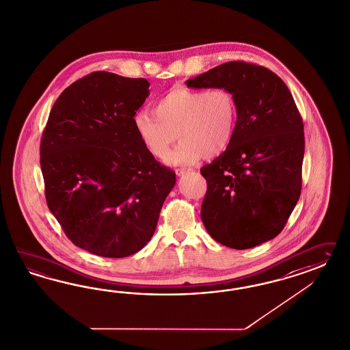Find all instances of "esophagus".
Wrapping results in <instances>:
<instances>
[{"mask_svg": "<svg viewBox=\"0 0 350 350\" xmlns=\"http://www.w3.org/2000/svg\"><path fill=\"white\" fill-rule=\"evenodd\" d=\"M191 170H186V168H177L176 170V174L177 176H183V174H186L187 172H190Z\"/></svg>", "mask_w": 350, "mask_h": 350, "instance_id": "34e87169", "label": "esophagus"}]
</instances>
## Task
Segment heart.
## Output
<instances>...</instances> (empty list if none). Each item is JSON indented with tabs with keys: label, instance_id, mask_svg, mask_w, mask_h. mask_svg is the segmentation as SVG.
<instances>
[{
	"label": "heart",
	"instance_id": "1",
	"mask_svg": "<svg viewBox=\"0 0 350 350\" xmlns=\"http://www.w3.org/2000/svg\"><path fill=\"white\" fill-rule=\"evenodd\" d=\"M135 132L158 159H164L170 148L182 138L168 157L172 165H190L209 155H219L231 146L237 128V103L224 87L192 90L172 87L157 100L151 111H139L133 118Z\"/></svg>",
	"mask_w": 350,
	"mask_h": 350
}]
</instances>
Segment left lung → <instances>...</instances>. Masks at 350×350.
<instances>
[{
  "instance_id": "left-lung-1",
  "label": "left lung",
  "mask_w": 350,
  "mask_h": 350,
  "mask_svg": "<svg viewBox=\"0 0 350 350\" xmlns=\"http://www.w3.org/2000/svg\"><path fill=\"white\" fill-rule=\"evenodd\" d=\"M224 87L237 103L231 146L200 172L208 189L202 221L219 244L244 250L275 239L301 191L304 124L285 82L256 64L230 62L187 79Z\"/></svg>"
}]
</instances>
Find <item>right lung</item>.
Returning a JSON list of instances; mask_svg holds the SVG:
<instances>
[{
  "mask_svg": "<svg viewBox=\"0 0 350 350\" xmlns=\"http://www.w3.org/2000/svg\"><path fill=\"white\" fill-rule=\"evenodd\" d=\"M145 78L94 72L65 88L41 138L47 206L78 247L105 258L139 252L176 185L137 137Z\"/></svg>",
  "mask_w": 350,
  "mask_h": 350,
  "instance_id": "right-lung-1",
  "label": "right lung"
}]
</instances>
